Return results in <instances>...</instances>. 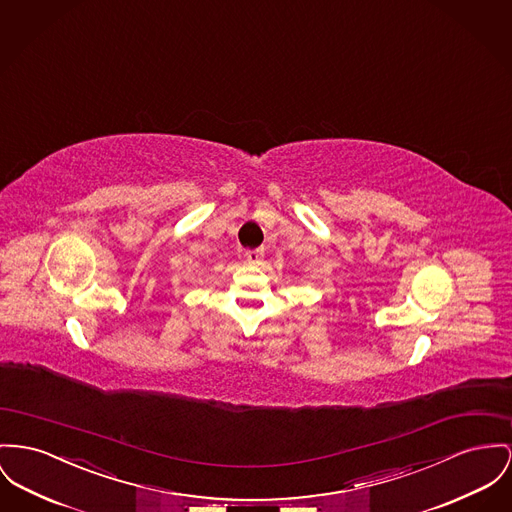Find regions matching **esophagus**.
I'll return each instance as SVG.
<instances>
[{"label":"esophagus","mask_w":512,"mask_h":512,"mask_svg":"<svg viewBox=\"0 0 512 512\" xmlns=\"http://www.w3.org/2000/svg\"><path fill=\"white\" fill-rule=\"evenodd\" d=\"M244 258H246V262L248 264H260V260L264 258V250L262 248H254V250H246V254H244Z\"/></svg>","instance_id":"esophagus-1"}]
</instances>
